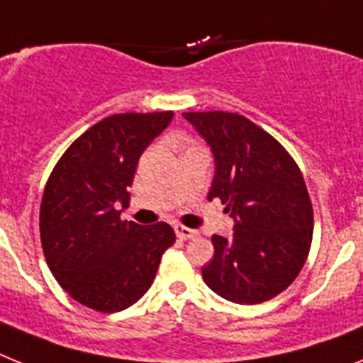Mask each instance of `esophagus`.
I'll return each instance as SVG.
<instances>
[{"label": "esophagus", "instance_id": "esophagus-1", "mask_svg": "<svg viewBox=\"0 0 363 363\" xmlns=\"http://www.w3.org/2000/svg\"><path fill=\"white\" fill-rule=\"evenodd\" d=\"M174 232H176V235L182 239V241H187V239H193V238H196V235H199V232H196V230L185 228V226H182V224H176Z\"/></svg>", "mask_w": 363, "mask_h": 363}]
</instances>
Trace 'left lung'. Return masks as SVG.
<instances>
[{
    "label": "left lung",
    "instance_id": "1",
    "mask_svg": "<svg viewBox=\"0 0 363 363\" xmlns=\"http://www.w3.org/2000/svg\"><path fill=\"white\" fill-rule=\"evenodd\" d=\"M215 161L208 199L226 203L230 238L213 235L203 282L226 301L259 304L291 286L313 233L310 194L293 157L274 137L238 113H184Z\"/></svg>",
    "mask_w": 363,
    "mask_h": 363
}]
</instances>
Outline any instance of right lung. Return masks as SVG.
<instances>
[{
  "label": "right lung",
  "instance_id": "1",
  "mask_svg": "<svg viewBox=\"0 0 363 363\" xmlns=\"http://www.w3.org/2000/svg\"><path fill=\"white\" fill-rule=\"evenodd\" d=\"M174 113L107 116L62 154L40 203L48 267L65 291L104 313L125 310L154 282L161 256L176 241L167 223L122 220L137 163Z\"/></svg>",
  "mask_w": 363,
  "mask_h": 363
}]
</instances>
